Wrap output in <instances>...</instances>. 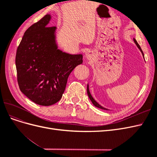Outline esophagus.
<instances>
[{"instance_id":"obj_1","label":"esophagus","mask_w":157,"mask_h":157,"mask_svg":"<svg viewBox=\"0 0 157 157\" xmlns=\"http://www.w3.org/2000/svg\"><path fill=\"white\" fill-rule=\"evenodd\" d=\"M93 53L92 51L90 50H87L86 52V53H85V57H86V58L88 60L90 59H92V58H93Z\"/></svg>"}]
</instances>
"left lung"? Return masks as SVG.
Listing matches in <instances>:
<instances>
[{"label":"left lung","mask_w":157,"mask_h":157,"mask_svg":"<svg viewBox=\"0 0 157 157\" xmlns=\"http://www.w3.org/2000/svg\"><path fill=\"white\" fill-rule=\"evenodd\" d=\"M134 42L136 43V46H137V48H138L139 49H140V50L141 51V54H142V55H143V56L144 57V52H143V51H142V50H141V47H140V46L139 45V44L137 43V42L136 41V40L135 39H134ZM87 94H88V97H89V98H90V100H91V101H92V103L94 104V106H96V107H98V108H99V109H104V110H108L107 109H106V108H104V107H103L102 106H101L100 105H99V104L98 103V102H96V101L95 100V99L92 98V95L90 94V90H89V86H88V84L87 85Z\"/></svg>","instance_id":"1"}]
</instances>
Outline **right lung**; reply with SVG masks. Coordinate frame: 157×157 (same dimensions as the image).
Instances as JSON below:
<instances>
[{
  "label": "right lung",
  "mask_w": 157,
  "mask_h": 157,
  "mask_svg": "<svg viewBox=\"0 0 157 157\" xmlns=\"http://www.w3.org/2000/svg\"><path fill=\"white\" fill-rule=\"evenodd\" d=\"M46 14L25 32L16 52L17 82L21 92L40 105L59 101L67 78L78 65L82 54H69L58 48L56 27H48Z\"/></svg>",
  "instance_id": "add662e5"
}]
</instances>
